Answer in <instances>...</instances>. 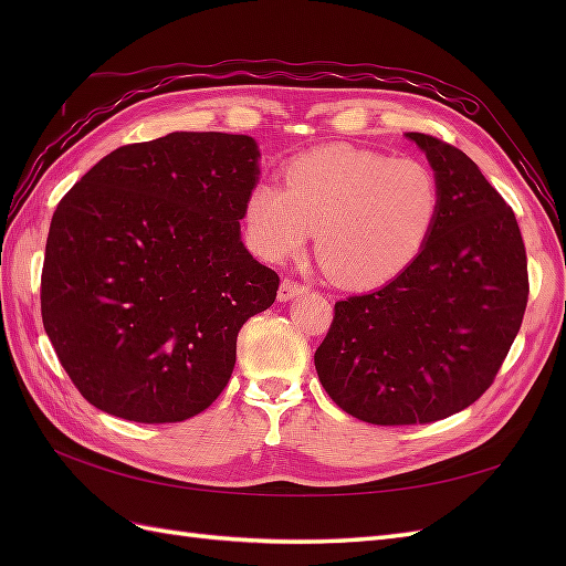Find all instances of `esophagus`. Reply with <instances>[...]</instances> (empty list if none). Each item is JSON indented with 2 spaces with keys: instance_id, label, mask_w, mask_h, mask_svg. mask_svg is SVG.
Returning a JSON list of instances; mask_svg holds the SVG:
<instances>
[{
  "instance_id": "obj_1",
  "label": "esophagus",
  "mask_w": 566,
  "mask_h": 566,
  "mask_svg": "<svg viewBox=\"0 0 566 566\" xmlns=\"http://www.w3.org/2000/svg\"><path fill=\"white\" fill-rule=\"evenodd\" d=\"M302 292H306V284L296 282V280H290V276H286V280H282L280 292H276V296H280V302H290V298L298 296Z\"/></svg>"
}]
</instances>
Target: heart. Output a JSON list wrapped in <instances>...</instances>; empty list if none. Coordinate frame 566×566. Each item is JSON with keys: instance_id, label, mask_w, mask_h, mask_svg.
I'll return each instance as SVG.
<instances>
[{"instance_id": "obj_1", "label": "heart", "mask_w": 566, "mask_h": 566, "mask_svg": "<svg viewBox=\"0 0 566 566\" xmlns=\"http://www.w3.org/2000/svg\"><path fill=\"white\" fill-rule=\"evenodd\" d=\"M438 177L413 158L326 146L296 155L282 187L260 182L243 203L245 240L262 260L298 255L316 231L321 268L355 290L403 274L440 221Z\"/></svg>"}]
</instances>
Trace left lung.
<instances>
[{
    "mask_svg": "<svg viewBox=\"0 0 566 566\" xmlns=\"http://www.w3.org/2000/svg\"><path fill=\"white\" fill-rule=\"evenodd\" d=\"M408 138L438 177L436 233L381 290L335 302L314 355L331 399L375 426L432 423L472 406L494 384L531 292L513 209L460 148Z\"/></svg>",
    "mask_w": 566,
    "mask_h": 566,
    "instance_id": "1",
    "label": "left lung"
}]
</instances>
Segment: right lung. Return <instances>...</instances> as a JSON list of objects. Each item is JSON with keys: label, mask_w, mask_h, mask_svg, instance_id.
Returning a JSON list of instances; mask_svg holds the SVG:
<instances>
[{"label": "right lung", "mask_w": 566, "mask_h": 566, "mask_svg": "<svg viewBox=\"0 0 566 566\" xmlns=\"http://www.w3.org/2000/svg\"><path fill=\"white\" fill-rule=\"evenodd\" d=\"M258 155L250 136L179 130L116 148L60 199L43 328L99 411L179 423L226 389L240 328L280 290L240 240Z\"/></svg>", "instance_id": "right-lung-1"}]
</instances>
